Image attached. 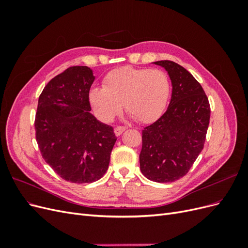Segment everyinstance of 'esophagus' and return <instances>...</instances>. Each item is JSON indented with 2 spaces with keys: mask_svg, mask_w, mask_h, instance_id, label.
<instances>
[{
  "mask_svg": "<svg viewBox=\"0 0 248 248\" xmlns=\"http://www.w3.org/2000/svg\"><path fill=\"white\" fill-rule=\"evenodd\" d=\"M125 127L124 126H117L115 128V133L116 136H120V134H122L125 131Z\"/></svg>",
  "mask_w": 248,
  "mask_h": 248,
  "instance_id": "obj_1",
  "label": "esophagus"
}]
</instances>
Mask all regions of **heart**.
<instances>
[{
	"instance_id": "b5f03b06",
	"label": "heart",
	"mask_w": 248,
	"mask_h": 248,
	"mask_svg": "<svg viewBox=\"0 0 248 248\" xmlns=\"http://www.w3.org/2000/svg\"><path fill=\"white\" fill-rule=\"evenodd\" d=\"M89 93V100L96 115L111 121L124 108L140 123L158 118L170 96V80L160 69L121 67L108 72L102 82Z\"/></svg>"
}]
</instances>
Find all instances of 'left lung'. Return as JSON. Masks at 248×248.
Segmentation results:
<instances>
[{"label":"left lung","instance_id":"obj_1","mask_svg":"<svg viewBox=\"0 0 248 248\" xmlns=\"http://www.w3.org/2000/svg\"><path fill=\"white\" fill-rule=\"evenodd\" d=\"M171 80L166 112L142 130L140 170L154 182L168 183L184 177L202 152L210 121V104L200 82L172 61H157Z\"/></svg>","mask_w":248,"mask_h":248}]
</instances>
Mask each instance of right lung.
<instances>
[{"label": "right lung", "instance_id": "right-lung-1", "mask_svg": "<svg viewBox=\"0 0 248 248\" xmlns=\"http://www.w3.org/2000/svg\"><path fill=\"white\" fill-rule=\"evenodd\" d=\"M94 79L89 67H69L48 81L38 99L35 131L41 155L71 183L102 178L117 140L112 127L90 112L89 92Z\"/></svg>", "mask_w": 248, "mask_h": 248}]
</instances>
